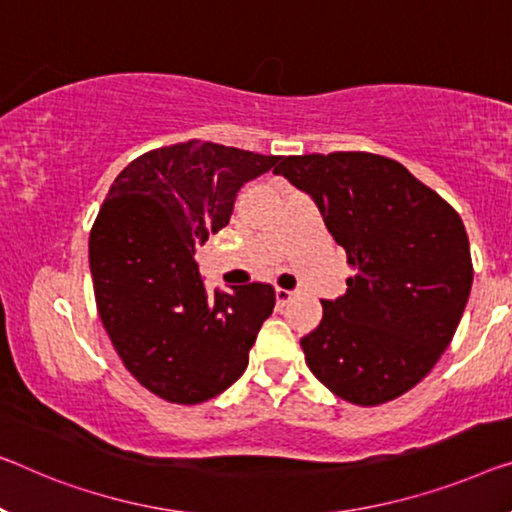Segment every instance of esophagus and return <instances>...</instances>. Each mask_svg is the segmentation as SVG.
Wrapping results in <instances>:
<instances>
[{"instance_id": "34e87169", "label": "esophagus", "mask_w": 512, "mask_h": 512, "mask_svg": "<svg viewBox=\"0 0 512 512\" xmlns=\"http://www.w3.org/2000/svg\"><path fill=\"white\" fill-rule=\"evenodd\" d=\"M274 295H277V304H286L290 297H293V293H290V290H286V288H277L274 290Z\"/></svg>"}]
</instances>
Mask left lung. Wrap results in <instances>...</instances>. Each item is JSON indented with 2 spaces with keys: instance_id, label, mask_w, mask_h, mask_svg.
<instances>
[{
  "instance_id": "8db88e82",
  "label": "left lung",
  "mask_w": 512,
  "mask_h": 512,
  "mask_svg": "<svg viewBox=\"0 0 512 512\" xmlns=\"http://www.w3.org/2000/svg\"><path fill=\"white\" fill-rule=\"evenodd\" d=\"M274 174L316 201L355 270L300 341L306 366L352 405L403 396L432 371L465 313L474 267L460 215L375 153L288 155Z\"/></svg>"
}]
</instances>
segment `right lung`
<instances>
[{"label": "right lung", "mask_w": 512, "mask_h": 512, "mask_svg": "<svg viewBox=\"0 0 512 512\" xmlns=\"http://www.w3.org/2000/svg\"><path fill=\"white\" fill-rule=\"evenodd\" d=\"M277 162L199 139L157 148L116 176L93 222L102 325L141 387L169 403L199 405L229 389L270 318V283L208 295L194 254L229 224L240 187Z\"/></svg>", "instance_id": "add662e5"}]
</instances>
